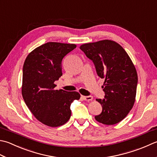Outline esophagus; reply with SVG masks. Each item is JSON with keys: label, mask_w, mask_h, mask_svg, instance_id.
I'll list each match as a JSON object with an SVG mask.
<instances>
[{"label": "esophagus", "mask_w": 157, "mask_h": 157, "mask_svg": "<svg viewBox=\"0 0 157 157\" xmlns=\"http://www.w3.org/2000/svg\"><path fill=\"white\" fill-rule=\"evenodd\" d=\"M82 99L85 100V101H92L93 99V97L92 96H82Z\"/></svg>", "instance_id": "34e87169"}]
</instances>
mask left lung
<instances>
[{
    "label": "left lung",
    "instance_id": "1",
    "mask_svg": "<svg viewBox=\"0 0 157 157\" xmlns=\"http://www.w3.org/2000/svg\"><path fill=\"white\" fill-rule=\"evenodd\" d=\"M79 48L93 62L97 75L105 79L102 86L105 97L96 99L103 107L102 112L95 119L106 125L118 123L127 116L136 101V67L122 46L111 40L85 44Z\"/></svg>",
    "mask_w": 157,
    "mask_h": 157
}]
</instances>
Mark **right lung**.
<instances>
[{"mask_svg": "<svg viewBox=\"0 0 157 157\" xmlns=\"http://www.w3.org/2000/svg\"><path fill=\"white\" fill-rule=\"evenodd\" d=\"M75 44L48 42L28 55L23 66L21 94L26 105L39 121L56 127L69 121L71 104L78 100V92L54 90V82L63 75V58Z\"/></svg>", "mask_w": 157, "mask_h": 157, "instance_id": "right-lung-1", "label": "right lung"}]
</instances>
